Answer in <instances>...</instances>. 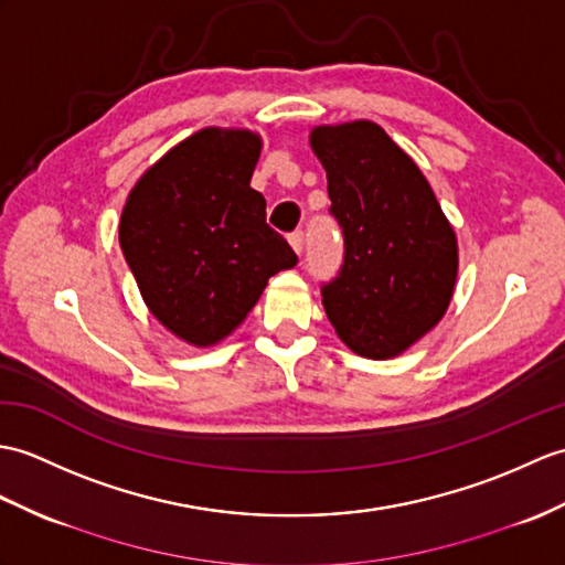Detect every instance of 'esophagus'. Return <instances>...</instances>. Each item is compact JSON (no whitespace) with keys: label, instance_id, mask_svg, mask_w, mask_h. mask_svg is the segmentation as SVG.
<instances>
[{"label":"esophagus","instance_id":"1","mask_svg":"<svg viewBox=\"0 0 565 565\" xmlns=\"http://www.w3.org/2000/svg\"><path fill=\"white\" fill-rule=\"evenodd\" d=\"M288 243H291V247L298 255L303 253V231H294L291 235H288Z\"/></svg>","mask_w":565,"mask_h":565}]
</instances>
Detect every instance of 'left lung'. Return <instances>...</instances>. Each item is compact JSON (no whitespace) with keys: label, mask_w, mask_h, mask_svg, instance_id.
<instances>
[{"label":"left lung","mask_w":565,"mask_h":565,"mask_svg":"<svg viewBox=\"0 0 565 565\" xmlns=\"http://www.w3.org/2000/svg\"><path fill=\"white\" fill-rule=\"evenodd\" d=\"M310 143L344 235L342 267L322 284L327 318L361 356H397L450 306L455 231L422 170L383 127H318Z\"/></svg>","instance_id":"1"}]
</instances>
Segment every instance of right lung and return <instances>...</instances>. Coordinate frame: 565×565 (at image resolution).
<instances>
[{
  "label": "right lung",
  "instance_id": "add662e5",
  "mask_svg": "<svg viewBox=\"0 0 565 565\" xmlns=\"http://www.w3.org/2000/svg\"><path fill=\"white\" fill-rule=\"evenodd\" d=\"M259 137L202 129L129 192L120 247L151 312L194 347L216 344L253 310L267 279L298 257L250 188Z\"/></svg>",
  "mask_w": 565,
  "mask_h": 565
}]
</instances>
